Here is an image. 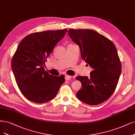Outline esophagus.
<instances>
[{
    "instance_id": "esophagus-1",
    "label": "esophagus",
    "mask_w": 135,
    "mask_h": 135,
    "mask_svg": "<svg viewBox=\"0 0 135 135\" xmlns=\"http://www.w3.org/2000/svg\"><path fill=\"white\" fill-rule=\"evenodd\" d=\"M65 80H70V79H71V76H70V75H65Z\"/></svg>"
}]
</instances>
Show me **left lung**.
Masks as SVG:
<instances>
[{"mask_svg": "<svg viewBox=\"0 0 135 135\" xmlns=\"http://www.w3.org/2000/svg\"><path fill=\"white\" fill-rule=\"evenodd\" d=\"M68 35L80 49L81 57L93 70L90 76H78L81 83L78 98L89 105L107 100L114 91L121 73V64L114 44L91 30L68 31Z\"/></svg>", "mask_w": 135, "mask_h": 135, "instance_id": "1", "label": "left lung"}]
</instances>
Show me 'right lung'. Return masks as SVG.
Listing matches in <instances>:
<instances>
[{
  "label": "right lung",
  "instance_id": "add662e5",
  "mask_svg": "<svg viewBox=\"0 0 135 135\" xmlns=\"http://www.w3.org/2000/svg\"><path fill=\"white\" fill-rule=\"evenodd\" d=\"M68 30L46 31L27 36L18 45L12 60V69L20 90L36 103L54 99L65 81L45 70V61Z\"/></svg>",
  "mask_w": 135,
  "mask_h": 135
}]
</instances>
